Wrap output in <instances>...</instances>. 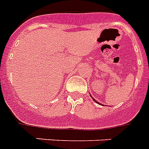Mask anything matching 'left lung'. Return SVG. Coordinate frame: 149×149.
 Masks as SVG:
<instances>
[{"instance_id":"1","label":"left lung","mask_w":149,"mask_h":149,"mask_svg":"<svg viewBox=\"0 0 149 149\" xmlns=\"http://www.w3.org/2000/svg\"><path fill=\"white\" fill-rule=\"evenodd\" d=\"M90 97H92V96H91V95H90ZM92 98H93V97H92ZM93 101H95V102H96V103H97V104H100V103H99V102H97V100H95V99H93Z\"/></svg>"}]
</instances>
